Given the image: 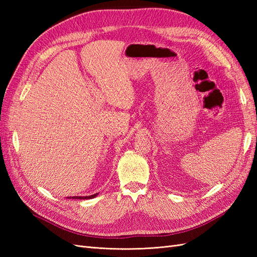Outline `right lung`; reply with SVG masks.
Segmentation results:
<instances>
[{"label":"right lung","mask_w":257,"mask_h":257,"mask_svg":"<svg viewBox=\"0 0 257 257\" xmlns=\"http://www.w3.org/2000/svg\"><path fill=\"white\" fill-rule=\"evenodd\" d=\"M97 195H98V193L93 194V195H90V196H73L72 198L73 199H91V198H94ZM67 198H71V197H67Z\"/></svg>","instance_id":"right-lung-1"}]
</instances>
